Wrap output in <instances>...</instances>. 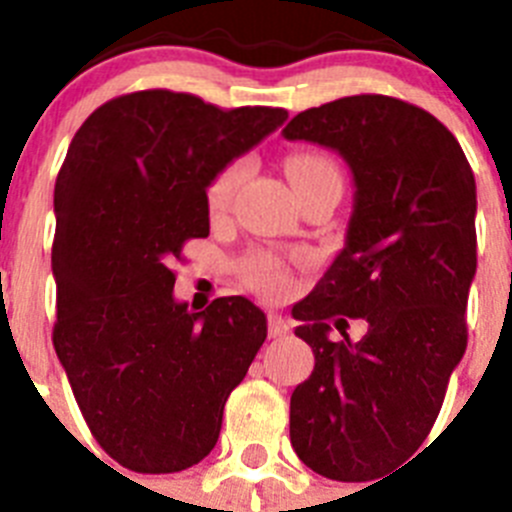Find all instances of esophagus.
I'll return each instance as SVG.
<instances>
[{"instance_id": "obj_1", "label": "esophagus", "mask_w": 512, "mask_h": 512, "mask_svg": "<svg viewBox=\"0 0 512 512\" xmlns=\"http://www.w3.org/2000/svg\"><path fill=\"white\" fill-rule=\"evenodd\" d=\"M267 331L270 336H285L290 331V319H285L283 313L270 311L267 313Z\"/></svg>"}]
</instances>
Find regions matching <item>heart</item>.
<instances>
[{
  "instance_id": "obj_1",
  "label": "heart",
  "mask_w": 512,
  "mask_h": 512,
  "mask_svg": "<svg viewBox=\"0 0 512 512\" xmlns=\"http://www.w3.org/2000/svg\"><path fill=\"white\" fill-rule=\"evenodd\" d=\"M245 170V160H232V163L224 165V168L211 178L209 188H206V204H209V209L214 211V214L216 211L227 209L234 191H237V186L242 183V178H245ZM285 173H288L290 183H293L296 191H303V188H308L311 183L324 181V178L342 181L339 168L321 153L288 155V158H285ZM247 280H250L252 288H257L260 293H265V296H283L290 285L285 267L280 265L273 255H265V252H260V255H255L247 262Z\"/></svg>"
}]
</instances>
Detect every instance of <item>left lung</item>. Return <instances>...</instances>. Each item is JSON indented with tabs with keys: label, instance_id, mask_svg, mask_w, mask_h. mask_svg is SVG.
<instances>
[{
	"label": "left lung",
	"instance_id": "obj_1",
	"mask_svg": "<svg viewBox=\"0 0 512 512\" xmlns=\"http://www.w3.org/2000/svg\"><path fill=\"white\" fill-rule=\"evenodd\" d=\"M283 137L331 147L354 178L344 250L293 306L316 365L290 395V444L321 477L375 480L426 441L467 349L474 173L434 114L393 96L306 109ZM349 318L366 321L357 343Z\"/></svg>",
	"mask_w": 512,
	"mask_h": 512
}]
</instances>
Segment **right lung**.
I'll list each match as a JSON object with an SVG mask.
<instances>
[{"label": "right lung", "instance_id": "1", "mask_svg": "<svg viewBox=\"0 0 512 512\" xmlns=\"http://www.w3.org/2000/svg\"><path fill=\"white\" fill-rule=\"evenodd\" d=\"M285 119L147 89L101 104L71 140L53 196V347L94 439L132 472L199 464L265 342L247 298L178 303L170 265L209 234L211 178Z\"/></svg>", "mask_w": 512, "mask_h": 512}]
</instances>
